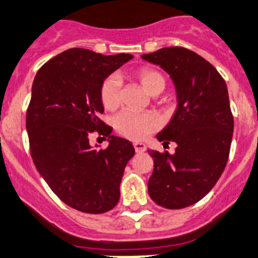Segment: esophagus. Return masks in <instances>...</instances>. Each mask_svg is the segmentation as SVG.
Returning a JSON list of instances; mask_svg holds the SVG:
<instances>
[{
    "mask_svg": "<svg viewBox=\"0 0 258 258\" xmlns=\"http://www.w3.org/2000/svg\"><path fill=\"white\" fill-rule=\"evenodd\" d=\"M133 146H134V150H136L137 153L145 152V151L147 150V147H146L145 143H142V142H134Z\"/></svg>",
    "mask_w": 258,
    "mask_h": 258,
    "instance_id": "obj_1",
    "label": "esophagus"
}]
</instances>
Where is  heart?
<instances>
[{
    "label": "heart",
    "instance_id": "b5f03b06",
    "mask_svg": "<svg viewBox=\"0 0 258 258\" xmlns=\"http://www.w3.org/2000/svg\"><path fill=\"white\" fill-rule=\"evenodd\" d=\"M143 88L152 96L160 94L166 87V79L158 70L142 68L137 72ZM121 80L117 74H111L103 79L100 87V98L106 110H115L121 101ZM113 126L121 136L134 141H141L160 126V120L152 112H136L125 110L116 115Z\"/></svg>",
    "mask_w": 258,
    "mask_h": 258
}]
</instances>
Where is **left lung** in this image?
I'll use <instances>...</instances> for the list:
<instances>
[{
  "label": "left lung",
  "mask_w": 258,
  "mask_h": 258,
  "mask_svg": "<svg viewBox=\"0 0 258 258\" xmlns=\"http://www.w3.org/2000/svg\"><path fill=\"white\" fill-rule=\"evenodd\" d=\"M142 58L170 75L178 98L171 121L157 134L164 145L172 141L178 147L174 155L148 151V193L165 209H184L214 188L228 162L234 131L228 88L214 66L190 49L165 47Z\"/></svg>",
  "instance_id": "left-lung-1"
}]
</instances>
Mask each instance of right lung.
I'll return each instance as SVG.
<instances>
[{
    "label": "right lung",
    "mask_w": 258,
    "mask_h": 258,
    "mask_svg": "<svg viewBox=\"0 0 258 258\" xmlns=\"http://www.w3.org/2000/svg\"><path fill=\"white\" fill-rule=\"evenodd\" d=\"M132 58L70 48L44 63L33 82L27 110L33 162L53 193L78 211L103 214L119 202L134 147L111 136L112 127L98 117L103 112L100 87ZM93 131L109 137L107 149L90 147L88 136Z\"/></svg>",
    "instance_id": "1"
}]
</instances>
